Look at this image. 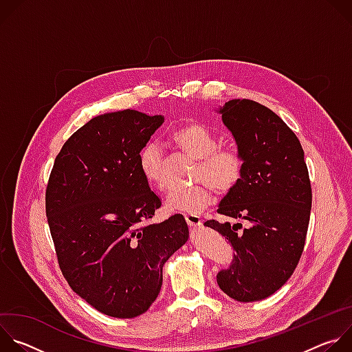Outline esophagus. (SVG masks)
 Masks as SVG:
<instances>
[{
  "label": "esophagus",
  "instance_id": "esophagus-1",
  "mask_svg": "<svg viewBox=\"0 0 352 352\" xmlns=\"http://www.w3.org/2000/svg\"><path fill=\"white\" fill-rule=\"evenodd\" d=\"M185 220H186L188 226L192 228H199L200 226H202V220H200V217L197 214H185Z\"/></svg>",
  "mask_w": 352,
  "mask_h": 352
}]
</instances>
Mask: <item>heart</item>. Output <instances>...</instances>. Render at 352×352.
Instances as JSON below:
<instances>
[{
    "instance_id": "1",
    "label": "heart",
    "mask_w": 352,
    "mask_h": 352,
    "mask_svg": "<svg viewBox=\"0 0 352 352\" xmlns=\"http://www.w3.org/2000/svg\"><path fill=\"white\" fill-rule=\"evenodd\" d=\"M171 139L185 153L197 159L195 179L199 182L185 188H177L167 196L166 206L173 212L197 214L212 205L214 188L227 195L242 181L245 160L234 146H220L216 135L197 121L178 126ZM164 156L162 146L156 140L142 144L138 152V168L143 178L162 189L166 188L163 174Z\"/></svg>"
}]
</instances>
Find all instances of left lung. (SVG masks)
I'll use <instances>...</instances> for the list:
<instances>
[{
    "label": "left lung",
    "mask_w": 352,
    "mask_h": 352,
    "mask_svg": "<svg viewBox=\"0 0 352 352\" xmlns=\"http://www.w3.org/2000/svg\"><path fill=\"white\" fill-rule=\"evenodd\" d=\"M219 113L243 156L239 185L227 193L217 213L249 223L208 220L235 255L219 272V287L239 302L261 300L292 276L302 250L312 208V188L304 148L270 109L248 98L230 100Z\"/></svg>",
    "instance_id": "left-lung-1"
}]
</instances>
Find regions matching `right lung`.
Listing matches in <instances>:
<instances>
[{
  "label": "right lung",
  "mask_w": 352,
  "mask_h": 352,
  "mask_svg": "<svg viewBox=\"0 0 352 352\" xmlns=\"http://www.w3.org/2000/svg\"><path fill=\"white\" fill-rule=\"evenodd\" d=\"M164 122L136 110L107 113L79 128L57 155L45 214L69 287L104 315L144 314L163 266L188 241L182 214L148 220L162 206L138 168V152Z\"/></svg>",
  "instance_id": "right-lung-1"
}]
</instances>
